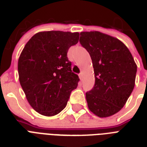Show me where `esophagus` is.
I'll list each match as a JSON object with an SVG mask.
<instances>
[{"instance_id":"esophagus-1","label":"esophagus","mask_w":147,"mask_h":147,"mask_svg":"<svg viewBox=\"0 0 147 147\" xmlns=\"http://www.w3.org/2000/svg\"><path fill=\"white\" fill-rule=\"evenodd\" d=\"M79 78H80V79H82V73L79 74Z\"/></svg>"}]
</instances>
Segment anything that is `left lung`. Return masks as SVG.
Listing matches in <instances>:
<instances>
[{
  "mask_svg": "<svg viewBox=\"0 0 147 147\" xmlns=\"http://www.w3.org/2000/svg\"><path fill=\"white\" fill-rule=\"evenodd\" d=\"M80 42L89 53L94 68V88L86 92L88 109L99 117L120 111L135 85L137 64L118 39L98 31L80 33Z\"/></svg>",
  "mask_w": 147,
  "mask_h": 147,
  "instance_id": "1",
  "label": "left lung"
}]
</instances>
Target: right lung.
Returning <instances> with one entry per match:
<instances>
[{"label":"right lung","instance_id":"add662e5","mask_svg":"<svg viewBox=\"0 0 147 147\" xmlns=\"http://www.w3.org/2000/svg\"><path fill=\"white\" fill-rule=\"evenodd\" d=\"M79 33L43 31L26 42L18 59L19 81L30 106L51 117L64 109L78 76L71 71L68 50L78 43Z\"/></svg>","mask_w":147,"mask_h":147}]
</instances>
